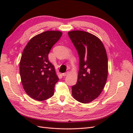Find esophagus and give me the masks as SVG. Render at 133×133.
Instances as JSON below:
<instances>
[{
    "instance_id": "esophagus-1",
    "label": "esophagus",
    "mask_w": 133,
    "mask_h": 133,
    "mask_svg": "<svg viewBox=\"0 0 133 133\" xmlns=\"http://www.w3.org/2000/svg\"><path fill=\"white\" fill-rule=\"evenodd\" d=\"M69 74V71H68V72H66V73H63V76H65L68 75Z\"/></svg>"
}]
</instances>
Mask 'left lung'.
<instances>
[{
  "label": "left lung",
  "instance_id": "1",
  "mask_svg": "<svg viewBox=\"0 0 133 133\" xmlns=\"http://www.w3.org/2000/svg\"><path fill=\"white\" fill-rule=\"evenodd\" d=\"M79 57L77 83L71 87L73 98L84 104L89 103L101 94L108 74L107 54L99 38L88 32H68Z\"/></svg>",
  "mask_w": 133,
  "mask_h": 133
}]
</instances>
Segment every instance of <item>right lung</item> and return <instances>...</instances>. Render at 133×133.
Masks as SVG:
<instances>
[{
	"mask_svg": "<svg viewBox=\"0 0 133 133\" xmlns=\"http://www.w3.org/2000/svg\"><path fill=\"white\" fill-rule=\"evenodd\" d=\"M62 34L45 31L32 38L24 49L19 65L21 82L26 93L34 100L43 101L53 95L59 78L48 54Z\"/></svg>",
	"mask_w": 133,
	"mask_h": 133,
	"instance_id": "add662e5",
	"label": "right lung"
}]
</instances>
